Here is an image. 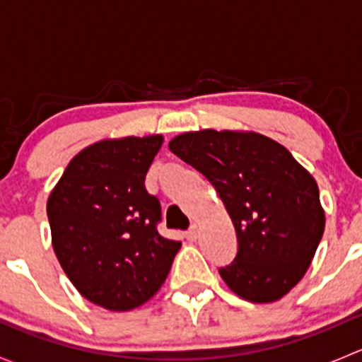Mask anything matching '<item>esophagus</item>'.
I'll list each match as a JSON object with an SVG mask.
<instances>
[{
  "instance_id": "34e87169",
  "label": "esophagus",
  "mask_w": 362,
  "mask_h": 362,
  "mask_svg": "<svg viewBox=\"0 0 362 362\" xmlns=\"http://www.w3.org/2000/svg\"><path fill=\"white\" fill-rule=\"evenodd\" d=\"M185 238H187L189 242H196V238H198V226L192 224L191 229H189V231L185 233Z\"/></svg>"
}]
</instances>
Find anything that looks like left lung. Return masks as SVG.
<instances>
[{
  "label": "left lung",
  "instance_id": "1",
  "mask_svg": "<svg viewBox=\"0 0 362 362\" xmlns=\"http://www.w3.org/2000/svg\"><path fill=\"white\" fill-rule=\"evenodd\" d=\"M170 151L203 173L238 236L226 286L252 303L284 298L305 276L324 235L317 182L279 141L245 131H191Z\"/></svg>",
  "mask_w": 362,
  "mask_h": 362
}]
</instances>
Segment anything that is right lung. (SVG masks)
I'll list each match as a JSON object with an SVG mask.
<instances>
[{"mask_svg": "<svg viewBox=\"0 0 362 362\" xmlns=\"http://www.w3.org/2000/svg\"><path fill=\"white\" fill-rule=\"evenodd\" d=\"M160 145V134L89 145L69 160L47 202L64 273L83 298L112 312L158 293L182 245L159 235V199L145 189Z\"/></svg>", "mask_w": 362, "mask_h": 362, "instance_id": "right-lung-1", "label": "right lung"}]
</instances>
